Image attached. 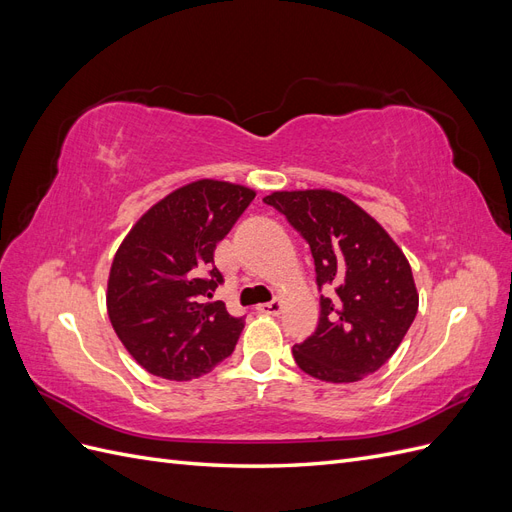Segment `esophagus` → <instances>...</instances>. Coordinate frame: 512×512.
Masks as SVG:
<instances>
[{
    "label": "esophagus",
    "instance_id": "esophagus-1",
    "mask_svg": "<svg viewBox=\"0 0 512 512\" xmlns=\"http://www.w3.org/2000/svg\"><path fill=\"white\" fill-rule=\"evenodd\" d=\"M282 307H284V303L282 301H271V303H262V305H258L256 309L260 314H269V316H277L282 312Z\"/></svg>",
    "mask_w": 512,
    "mask_h": 512
}]
</instances>
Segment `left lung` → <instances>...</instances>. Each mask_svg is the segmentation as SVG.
<instances>
[{"label":"left lung","mask_w":512,"mask_h":512,"mask_svg":"<svg viewBox=\"0 0 512 512\" xmlns=\"http://www.w3.org/2000/svg\"><path fill=\"white\" fill-rule=\"evenodd\" d=\"M312 247L320 297L312 337L292 346L297 365L322 382H356L399 348L418 309L410 262L371 215L333 190H284L262 198Z\"/></svg>","instance_id":"left-lung-1"}]
</instances>
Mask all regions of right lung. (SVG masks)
Listing matches in <instances>:
<instances>
[{
	"label": "right lung",
	"mask_w": 512,
	"mask_h": 512,
	"mask_svg": "<svg viewBox=\"0 0 512 512\" xmlns=\"http://www.w3.org/2000/svg\"><path fill=\"white\" fill-rule=\"evenodd\" d=\"M247 185L198 179L166 194L130 228L106 282V312L132 359L149 374L185 382L232 354L243 318L222 301L213 252L252 203Z\"/></svg>",
	"instance_id": "add662e5"
}]
</instances>
